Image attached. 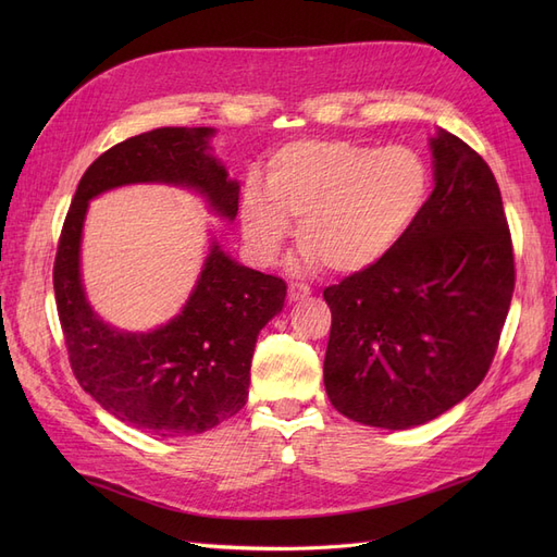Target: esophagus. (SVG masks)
I'll list each match as a JSON object with an SVG mask.
<instances>
[{"label": "esophagus", "mask_w": 557, "mask_h": 557, "mask_svg": "<svg viewBox=\"0 0 557 557\" xmlns=\"http://www.w3.org/2000/svg\"><path fill=\"white\" fill-rule=\"evenodd\" d=\"M311 295V288L307 283H290L288 285V297H290V301H297V299H305V297H309Z\"/></svg>", "instance_id": "obj_1"}]
</instances>
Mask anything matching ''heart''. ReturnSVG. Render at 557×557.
Segmentation results:
<instances>
[{
    "label": "heart",
    "mask_w": 557,
    "mask_h": 557,
    "mask_svg": "<svg viewBox=\"0 0 557 557\" xmlns=\"http://www.w3.org/2000/svg\"><path fill=\"white\" fill-rule=\"evenodd\" d=\"M432 188L425 158L409 146L293 141L250 181L242 225L250 256L274 262L301 218V262L356 274L383 260L416 225Z\"/></svg>",
    "instance_id": "heart-1"
}]
</instances>
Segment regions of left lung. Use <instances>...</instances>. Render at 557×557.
I'll return each mask as SVG.
<instances>
[{
    "instance_id": "obj_1",
    "label": "left lung",
    "mask_w": 557,
    "mask_h": 557,
    "mask_svg": "<svg viewBox=\"0 0 557 557\" xmlns=\"http://www.w3.org/2000/svg\"><path fill=\"white\" fill-rule=\"evenodd\" d=\"M434 190L383 260L325 288V391L362 425L407 430L462 401L497 352L516 285L513 244L487 162L432 139Z\"/></svg>"
}]
</instances>
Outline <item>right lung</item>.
Instances as JSON below:
<instances>
[{
    "mask_svg": "<svg viewBox=\"0 0 557 557\" xmlns=\"http://www.w3.org/2000/svg\"><path fill=\"white\" fill-rule=\"evenodd\" d=\"M211 127H158L99 156L81 176L53 264L64 346L76 381L123 423L158 434H199L248 399L260 330L285 301V281L230 260L213 244L183 311L160 330L134 334L107 325L81 285L78 250L88 201L127 183H174L207 197L234 221L239 185L209 156Z\"/></svg>",
    "mask_w": 557,
    "mask_h": 557,
    "instance_id": "right-lung-1",
    "label": "right lung"
}]
</instances>
